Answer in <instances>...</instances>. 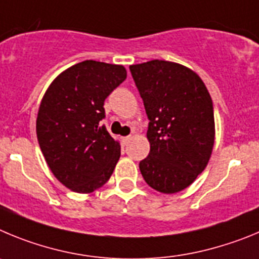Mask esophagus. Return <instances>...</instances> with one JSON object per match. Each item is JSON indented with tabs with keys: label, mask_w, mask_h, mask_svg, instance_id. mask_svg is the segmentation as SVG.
Returning a JSON list of instances; mask_svg holds the SVG:
<instances>
[{
	"label": "esophagus",
	"mask_w": 259,
	"mask_h": 259,
	"mask_svg": "<svg viewBox=\"0 0 259 259\" xmlns=\"http://www.w3.org/2000/svg\"><path fill=\"white\" fill-rule=\"evenodd\" d=\"M130 139H132V135H127V137H124V138H122V143L127 144L130 142Z\"/></svg>",
	"instance_id": "34e87169"
}]
</instances>
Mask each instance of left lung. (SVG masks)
<instances>
[{
	"instance_id": "left-lung-1",
	"label": "left lung",
	"mask_w": 259,
	"mask_h": 259,
	"mask_svg": "<svg viewBox=\"0 0 259 259\" xmlns=\"http://www.w3.org/2000/svg\"><path fill=\"white\" fill-rule=\"evenodd\" d=\"M129 68L150 120L151 150L139 162L142 176L158 192H179L204 171L210 158V95L195 72L177 63L155 59Z\"/></svg>"
}]
</instances>
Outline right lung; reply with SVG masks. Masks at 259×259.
<instances>
[{
  "label": "right lung",
  "mask_w": 259,
  "mask_h": 259,
  "mask_svg": "<svg viewBox=\"0 0 259 259\" xmlns=\"http://www.w3.org/2000/svg\"><path fill=\"white\" fill-rule=\"evenodd\" d=\"M126 69L95 60L77 63L49 86L36 122L39 148L60 183L78 193L102 187L120 158V144L102 120L104 101Z\"/></svg>",
  "instance_id": "obj_1"
}]
</instances>
